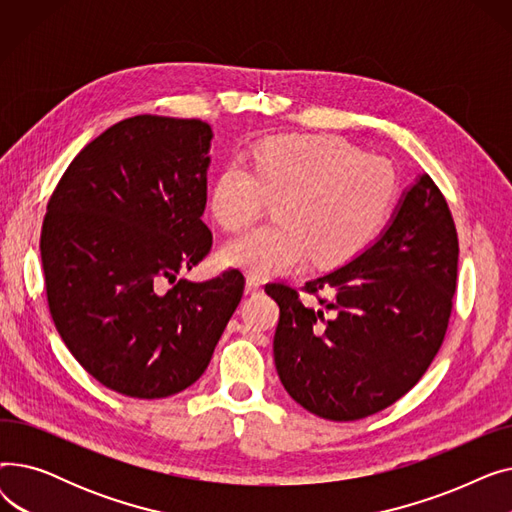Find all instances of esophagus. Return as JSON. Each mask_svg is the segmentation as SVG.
<instances>
[{
    "label": "esophagus",
    "mask_w": 512,
    "mask_h": 512,
    "mask_svg": "<svg viewBox=\"0 0 512 512\" xmlns=\"http://www.w3.org/2000/svg\"><path fill=\"white\" fill-rule=\"evenodd\" d=\"M257 292H261V280L255 276H249L247 278V294H257Z\"/></svg>",
    "instance_id": "34e87169"
}]
</instances>
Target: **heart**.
<instances>
[{"label": "heart", "instance_id": "1", "mask_svg": "<svg viewBox=\"0 0 512 512\" xmlns=\"http://www.w3.org/2000/svg\"><path fill=\"white\" fill-rule=\"evenodd\" d=\"M398 172L388 157L363 153L330 134H278L224 161L209 193L224 230L255 222L276 199L278 220L230 240L222 259L251 276L344 265L365 253L390 222Z\"/></svg>", "mask_w": 512, "mask_h": 512}]
</instances>
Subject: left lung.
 <instances>
[{
  "label": "left lung",
  "instance_id": "1",
  "mask_svg": "<svg viewBox=\"0 0 512 512\" xmlns=\"http://www.w3.org/2000/svg\"><path fill=\"white\" fill-rule=\"evenodd\" d=\"M459 236L438 184L423 174L363 255L301 288L265 284L280 305L274 361L286 392L330 421H357L405 396L444 342Z\"/></svg>",
  "mask_w": 512,
  "mask_h": 512
}]
</instances>
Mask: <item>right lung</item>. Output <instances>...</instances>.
Returning a JSON list of instances; mask_svg holds the SVG:
<instances>
[{
  "label": "right lung",
  "instance_id": "right-lung-1",
  "mask_svg": "<svg viewBox=\"0 0 512 512\" xmlns=\"http://www.w3.org/2000/svg\"><path fill=\"white\" fill-rule=\"evenodd\" d=\"M211 137L195 118H126L85 145L47 203L53 324L97 382L130 398L195 384L245 290L234 267L199 284L176 280L213 245L201 220Z\"/></svg>",
  "mask_w": 512,
  "mask_h": 512
}]
</instances>
